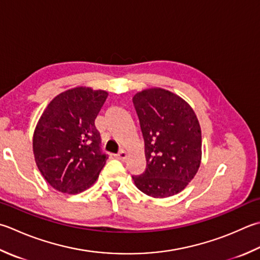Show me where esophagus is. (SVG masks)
Instances as JSON below:
<instances>
[{"label":"esophagus","mask_w":260,"mask_h":260,"mask_svg":"<svg viewBox=\"0 0 260 260\" xmlns=\"http://www.w3.org/2000/svg\"><path fill=\"white\" fill-rule=\"evenodd\" d=\"M116 157L118 160H120V161H125L126 160V157H127V154H126V152L124 151V150H120L118 153L116 154Z\"/></svg>","instance_id":"34e87169"}]
</instances>
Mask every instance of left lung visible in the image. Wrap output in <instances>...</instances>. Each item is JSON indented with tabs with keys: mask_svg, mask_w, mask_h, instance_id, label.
<instances>
[{
	"mask_svg": "<svg viewBox=\"0 0 260 260\" xmlns=\"http://www.w3.org/2000/svg\"><path fill=\"white\" fill-rule=\"evenodd\" d=\"M144 140L146 168L133 176L144 194L165 198L180 192L202 159V133L194 110L180 96L160 88L133 96Z\"/></svg>",
	"mask_w": 260,
	"mask_h": 260,
	"instance_id": "1",
	"label": "left lung"
}]
</instances>
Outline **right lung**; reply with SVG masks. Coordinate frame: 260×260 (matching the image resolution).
<instances>
[{
	"label": "right lung",
	"mask_w": 260,
	"mask_h": 260,
	"mask_svg": "<svg viewBox=\"0 0 260 260\" xmlns=\"http://www.w3.org/2000/svg\"><path fill=\"white\" fill-rule=\"evenodd\" d=\"M108 96L103 90L74 88L50 101L34 134L39 171L56 190L79 194L93 184L108 154L101 150L94 120Z\"/></svg>",
	"instance_id": "1"
}]
</instances>
